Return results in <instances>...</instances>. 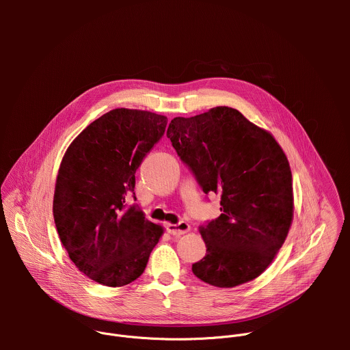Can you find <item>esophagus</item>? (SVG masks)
<instances>
[{
  "mask_svg": "<svg viewBox=\"0 0 350 350\" xmlns=\"http://www.w3.org/2000/svg\"><path fill=\"white\" fill-rule=\"evenodd\" d=\"M189 228H191V227H189V224H188L187 221H178L177 224H169V226L166 227V231H167L169 234H172V235L178 237V235H183V234L188 232Z\"/></svg>",
  "mask_w": 350,
  "mask_h": 350,
  "instance_id": "34e87169",
  "label": "esophagus"
}]
</instances>
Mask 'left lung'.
<instances>
[{"label":"left lung","mask_w":350,"mask_h":350,"mask_svg":"<svg viewBox=\"0 0 350 350\" xmlns=\"http://www.w3.org/2000/svg\"><path fill=\"white\" fill-rule=\"evenodd\" d=\"M166 135L204 192L221 196V215L201 227L206 255L192 273L219 288L259 277L293 216L292 174L281 146L228 107L174 118Z\"/></svg>","instance_id":"1"}]
</instances>
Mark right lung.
Wrapping results in <instances>:
<instances>
[{
	"label": "right lung",
	"mask_w": 350,
	"mask_h": 350,
	"mask_svg": "<svg viewBox=\"0 0 350 350\" xmlns=\"http://www.w3.org/2000/svg\"><path fill=\"white\" fill-rule=\"evenodd\" d=\"M167 118L113 109L85 127L62 159L54 220L76 267L92 281L123 286L145 270L163 228L129 205L135 172L163 137Z\"/></svg>",
	"instance_id": "add662e5"
}]
</instances>
